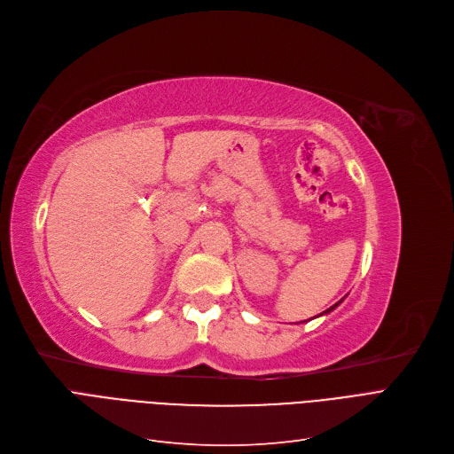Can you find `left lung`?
<instances>
[{
	"label": "left lung",
	"mask_w": 454,
	"mask_h": 454,
	"mask_svg": "<svg viewBox=\"0 0 454 454\" xmlns=\"http://www.w3.org/2000/svg\"><path fill=\"white\" fill-rule=\"evenodd\" d=\"M341 301H343V299H340V301H338V303H336V305H333V307H331V309H327V310H325V312H321V314H329V312H331V310H334V309H336V307H338V305H340V303H341ZM321 314H319V316H321Z\"/></svg>",
	"instance_id": "left-lung-1"
}]
</instances>
